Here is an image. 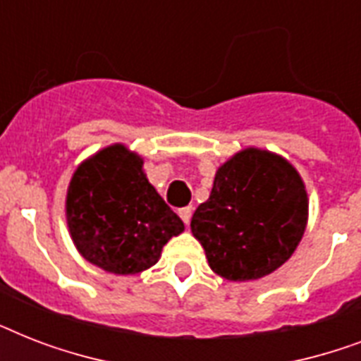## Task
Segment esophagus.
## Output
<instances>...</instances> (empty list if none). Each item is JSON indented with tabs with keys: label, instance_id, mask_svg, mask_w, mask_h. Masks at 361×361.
<instances>
[{
	"label": "esophagus",
	"instance_id": "obj_1",
	"mask_svg": "<svg viewBox=\"0 0 361 361\" xmlns=\"http://www.w3.org/2000/svg\"><path fill=\"white\" fill-rule=\"evenodd\" d=\"M178 214H180L181 221H183V223H185V225H189V223H191V215H192V208H189V206H187V208H181V209H180V212H178Z\"/></svg>",
	"mask_w": 361,
	"mask_h": 361
}]
</instances>
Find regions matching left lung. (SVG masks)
Returning a JSON list of instances; mask_svg holds the SVG:
<instances>
[{
	"label": "left lung",
	"instance_id": "obj_1",
	"mask_svg": "<svg viewBox=\"0 0 361 361\" xmlns=\"http://www.w3.org/2000/svg\"><path fill=\"white\" fill-rule=\"evenodd\" d=\"M307 215V191L298 170L281 155L247 147L221 164L191 231L215 274L252 281L292 257Z\"/></svg>",
	"mask_w": 361,
	"mask_h": 361
}]
</instances>
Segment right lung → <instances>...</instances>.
Instances as JSON below:
<instances>
[{
	"instance_id": "1",
	"label": "right lung",
	"mask_w": 361,
	"mask_h": 361,
	"mask_svg": "<svg viewBox=\"0 0 361 361\" xmlns=\"http://www.w3.org/2000/svg\"><path fill=\"white\" fill-rule=\"evenodd\" d=\"M140 155L123 144L103 147L75 170L65 215L71 238L87 262L116 275L152 268L163 245L183 232L142 170Z\"/></svg>"
}]
</instances>
